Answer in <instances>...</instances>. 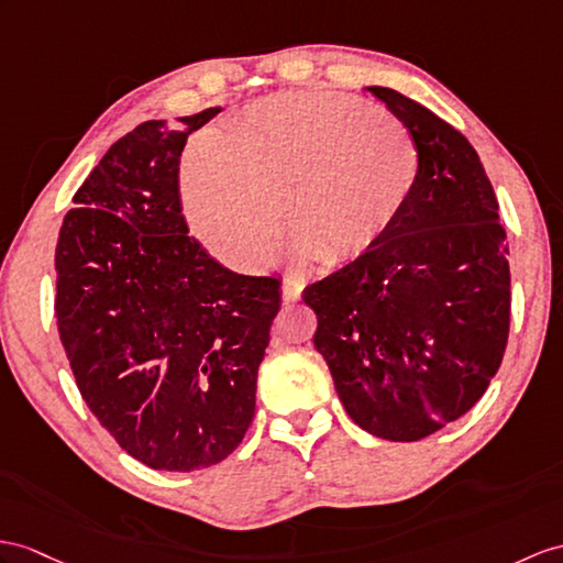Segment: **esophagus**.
Instances as JSON below:
<instances>
[{"mask_svg":"<svg viewBox=\"0 0 563 563\" xmlns=\"http://www.w3.org/2000/svg\"><path fill=\"white\" fill-rule=\"evenodd\" d=\"M306 289V282L298 279V277H286L282 282V296H284V303H296Z\"/></svg>","mask_w":563,"mask_h":563,"instance_id":"34e87169","label":"esophagus"}]
</instances>
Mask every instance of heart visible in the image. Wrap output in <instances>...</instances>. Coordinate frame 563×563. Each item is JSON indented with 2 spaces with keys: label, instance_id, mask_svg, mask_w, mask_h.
Returning a JSON list of instances; mask_svg holds the SVG:
<instances>
[{
  "label": "heart",
  "instance_id": "1",
  "mask_svg": "<svg viewBox=\"0 0 563 563\" xmlns=\"http://www.w3.org/2000/svg\"><path fill=\"white\" fill-rule=\"evenodd\" d=\"M422 174L413 135L382 109L327 90L253 102L219 141L188 150V222L224 263L255 269L284 231L294 260L346 265L401 222Z\"/></svg>",
  "mask_w": 563,
  "mask_h": 563
}]
</instances>
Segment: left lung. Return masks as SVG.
Returning <instances> with one entry per match:
<instances>
[{"label":"left lung","instance_id":"obj_1","mask_svg":"<svg viewBox=\"0 0 563 563\" xmlns=\"http://www.w3.org/2000/svg\"><path fill=\"white\" fill-rule=\"evenodd\" d=\"M369 92L413 135L422 174L401 222L373 251L306 286L322 353L351 420L418 442L483 399L511 327L499 202L475 147L428 107Z\"/></svg>","mask_w":563,"mask_h":563}]
</instances>
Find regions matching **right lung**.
Returning <instances> with one entry per match:
<instances>
[{
  "mask_svg": "<svg viewBox=\"0 0 563 563\" xmlns=\"http://www.w3.org/2000/svg\"><path fill=\"white\" fill-rule=\"evenodd\" d=\"M219 112L119 139L76 190L54 253V314L78 391L155 471L210 468L243 442L282 308L277 277L231 272L188 234L178 162Z\"/></svg>",
  "mask_w": 563,
  "mask_h": 563,
  "instance_id": "1",
  "label": "right lung"
}]
</instances>
